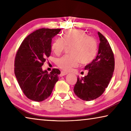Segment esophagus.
Here are the masks:
<instances>
[{"instance_id": "esophagus-1", "label": "esophagus", "mask_w": 131, "mask_h": 131, "mask_svg": "<svg viewBox=\"0 0 131 131\" xmlns=\"http://www.w3.org/2000/svg\"><path fill=\"white\" fill-rule=\"evenodd\" d=\"M67 74H68V73H66L65 72H63V71H62L61 74H60V77H62V76H65V75H66Z\"/></svg>"}]
</instances>
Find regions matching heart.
<instances>
[{
	"label": "heart",
	"mask_w": 131,
	"mask_h": 131,
	"mask_svg": "<svg viewBox=\"0 0 131 131\" xmlns=\"http://www.w3.org/2000/svg\"><path fill=\"white\" fill-rule=\"evenodd\" d=\"M66 46H72L70 55H65L57 59V65L65 71L76 67L80 61L82 64L92 62L97 54V44L94 37L80 29L66 31L62 38L58 37L53 41L51 48L55 54L59 55Z\"/></svg>",
	"instance_id": "b5f03b06"
}]
</instances>
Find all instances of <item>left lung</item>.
Returning <instances> with one entry per match:
<instances>
[{
	"label": "left lung",
	"mask_w": 131,
	"mask_h": 131,
	"mask_svg": "<svg viewBox=\"0 0 131 131\" xmlns=\"http://www.w3.org/2000/svg\"><path fill=\"white\" fill-rule=\"evenodd\" d=\"M100 40L98 52L95 58L85 66L88 74L77 78L74 92L83 101H90L103 94L113 74L114 58L109 43L103 35L97 32Z\"/></svg>",
	"instance_id": "obj_1"
}]
</instances>
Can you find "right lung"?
Returning a JSON list of instances; mask_svg holds the SVG:
<instances>
[{"label": "right lung", "instance_id": "1", "mask_svg": "<svg viewBox=\"0 0 131 131\" xmlns=\"http://www.w3.org/2000/svg\"><path fill=\"white\" fill-rule=\"evenodd\" d=\"M61 29L41 28L26 37L17 51L14 73L19 87L30 100L41 102L50 96L61 73L53 69L50 73L43 70V65L51 52L52 39Z\"/></svg>", "mask_w": 131, "mask_h": 131}]
</instances>
